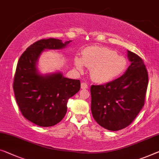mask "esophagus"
Segmentation results:
<instances>
[{"label":"esophagus","instance_id":"obj_1","mask_svg":"<svg viewBox=\"0 0 159 159\" xmlns=\"http://www.w3.org/2000/svg\"><path fill=\"white\" fill-rule=\"evenodd\" d=\"M81 88L82 89H86L88 88V85L84 82H82L81 83Z\"/></svg>","mask_w":159,"mask_h":159}]
</instances>
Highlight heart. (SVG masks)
Returning <instances> with one entry per match:
<instances>
[{
	"instance_id": "1",
	"label": "heart",
	"mask_w": 159,
	"mask_h": 159,
	"mask_svg": "<svg viewBox=\"0 0 159 159\" xmlns=\"http://www.w3.org/2000/svg\"><path fill=\"white\" fill-rule=\"evenodd\" d=\"M75 67L83 72L84 65L89 68V75L94 82L99 84L110 82L121 76L128 66V61L116 51L102 46H90L82 51V58L75 57Z\"/></svg>"
}]
</instances>
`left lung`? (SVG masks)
Instances as JSON below:
<instances>
[{
	"label": "left lung",
	"mask_w": 159,
	"mask_h": 159,
	"mask_svg": "<svg viewBox=\"0 0 159 159\" xmlns=\"http://www.w3.org/2000/svg\"><path fill=\"white\" fill-rule=\"evenodd\" d=\"M131 62L121 77L103 85H92L91 110L100 126L119 131L132 123L144 105L148 77L143 60L127 51Z\"/></svg>",
	"instance_id": "left-lung-1"
}]
</instances>
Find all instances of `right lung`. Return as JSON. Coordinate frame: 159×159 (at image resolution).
Returning a JSON list of instances; mask_svg holds the SVG:
<instances>
[{
  "label": "right lung",
  "mask_w": 159,
  "mask_h": 159,
  "mask_svg": "<svg viewBox=\"0 0 159 159\" xmlns=\"http://www.w3.org/2000/svg\"><path fill=\"white\" fill-rule=\"evenodd\" d=\"M70 42L40 40L27 48L18 62L13 84L15 97L23 116L38 126L59 123L67 112L68 99L80 90L79 80L66 78L59 72L43 75L36 67L44 50H60Z\"/></svg>",
  "instance_id": "obj_1"
}]
</instances>
